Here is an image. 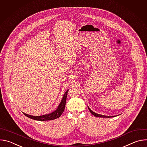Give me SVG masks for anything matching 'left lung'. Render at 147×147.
Listing matches in <instances>:
<instances>
[{
  "label": "left lung",
  "instance_id": "1",
  "mask_svg": "<svg viewBox=\"0 0 147 147\" xmlns=\"http://www.w3.org/2000/svg\"><path fill=\"white\" fill-rule=\"evenodd\" d=\"M88 109H89L90 112L94 116H95V117H113V116H104V115L97 114V113H96L92 112V111L89 108V107H88Z\"/></svg>",
  "mask_w": 147,
  "mask_h": 147
}]
</instances>
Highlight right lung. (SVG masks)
Returning a JSON list of instances; mask_svg holds the SVG:
<instances>
[{
	"label": "right lung",
	"instance_id": "right-lung-1",
	"mask_svg": "<svg viewBox=\"0 0 147 147\" xmlns=\"http://www.w3.org/2000/svg\"><path fill=\"white\" fill-rule=\"evenodd\" d=\"M68 91H69V90H67L66 92L65 93L57 109L56 110H55L54 112H53L51 113H49V114L42 115V116H31V115H29L23 113L24 115L30 119H34L35 120H39V121H46V120H54V119H56L59 117L65 110Z\"/></svg>",
	"mask_w": 147,
	"mask_h": 147
}]
</instances>
